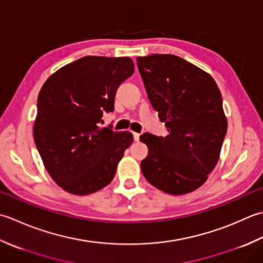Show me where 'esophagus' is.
<instances>
[{
  "label": "esophagus",
  "instance_id": "34e87169",
  "mask_svg": "<svg viewBox=\"0 0 263 263\" xmlns=\"http://www.w3.org/2000/svg\"><path fill=\"white\" fill-rule=\"evenodd\" d=\"M133 135H134V139H135V142H138V141H139V136H141V134L133 133Z\"/></svg>",
  "mask_w": 263,
  "mask_h": 263
}]
</instances>
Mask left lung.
I'll list each match as a JSON object with an SVG mask.
<instances>
[{"instance_id": "1", "label": "left lung", "mask_w": 263, "mask_h": 263, "mask_svg": "<svg viewBox=\"0 0 263 263\" xmlns=\"http://www.w3.org/2000/svg\"><path fill=\"white\" fill-rule=\"evenodd\" d=\"M137 67L169 132L165 137H139L148 148L142 173L160 191L187 194L205 183L220 157L227 132L221 93L210 74L177 55L139 57Z\"/></svg>"}]
</instances>
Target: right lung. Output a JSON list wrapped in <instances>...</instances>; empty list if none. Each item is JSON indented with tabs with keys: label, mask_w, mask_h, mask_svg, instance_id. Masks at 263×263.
I'll list each match as a JSON object with an SVG mask.
<instances>
[{
	"label": "right lung",
	"mask_w": 263,
	"mask_h": 263,
	"mask_svg": "<svg viewBox=\"0 0 263 263\" xmlns=\"http://www.w3.org/2000/svg\"><path fill=\"white\" fill-rule=\"evenodd\" d=\"M134 68L130 58L84 57L42 86L34 141L47 173L63 191L88 195L114 179L133 134L98 124L104 111H114L117 89Z\"/></svg>",
	"instance_id": "add662e5"
}]
</instances>
